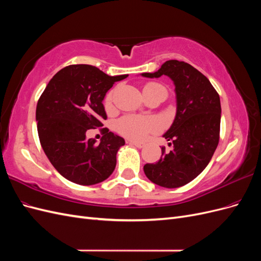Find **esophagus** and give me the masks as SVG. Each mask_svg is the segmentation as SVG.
Returning a JSON list of instances; mask_svg holds the SVG:
<instances>
[{"label":"esophagus","mask_w":261,"mask_h":261,"mask_svg":"<svg viewBox=\"0 0 261 261\" xmlns=\"http://www.w3.org/2000/svg\"><path fill=\"white\" fill-rule=\"evenodd\" d=\"M129 143L133 144L134 146H136L137 148H144V147H145V145H144L143 143H138V141H132V140H130Z\"/></svg>","instance_id":"obj_1"}]
</instances>
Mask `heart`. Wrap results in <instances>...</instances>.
Listing matches in <instances>:
<instances>
[{
  "instance_id": "b5f03b06",
  "label": "heart",
  "mask_w": 261,
  "mask_h": 261,
  "mask_svg": "<svg viewBox=\"0 0 261 261\" xmlns=\"http://www.w3.org/2000/svg\"><path fill=\"white\" fill-rule=\"evenodd\" d=\"M160 90L167 93L165 87L159 83H147L144 87V91H155ZM113 93L111 90L107 93L105 99V105L107 108L112 106ZM160 124L155 118L139 115H125L116 122V129L123 136L133 140H143L149 134L159 130Z\"/></svg>"
}]
</instances>
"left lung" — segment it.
<instances>
[{
    "mask_svg": "<svg viewBox=\"0 0 261 261\" xmlns=\"http://www.w3.org/2000/svg\"><path fill=\"white\" fill-rule=\"evenodd\" d=\"M169 76L174 82L177 111L170 129L164 134L173 149L155 163L144 167L152 183L176 188L198 176L215 153L220 139L221 103L215 87L208 78L188 63L170 60L155 73L143 76Z\"/></svg>",
    "mask_w": 261,
    "mask_h": 261,
    "instance_id": "left-lung-1",
    "label": "left lung"
}]
</instances>
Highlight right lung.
<instances>
[{"mask_svg": "<svg viewBox=\"0 0 261 261\" xmlns=\"http://www.w3.org/2000/svg\"><path fill=\"white\" fill-rule=\"evenodd\" d=\"M128 75L109 76L96 66L68 65L53 76L38 100V135L45 155L62 176L80 185H93L112 174L117 150L125 140L101 128L107 114L102 101L115 82ZM100 127L99 145L85 132Z\"/></svg>", "mask_w": 261, "mask_h": 261, "instance_id": "1", "label": "right lung"}]
</instances>
